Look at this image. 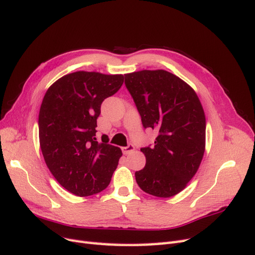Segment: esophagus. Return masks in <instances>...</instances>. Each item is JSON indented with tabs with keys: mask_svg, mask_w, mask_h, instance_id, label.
Masks as SVG:
<instances>
[{
	"mask_svg": "<svg viewBox=\"0 0 255 255\" xmlns=\"http://www.w3.org/2000/svg\"><path fill=\"white\" fill-rule=\"evenodd\" d=\"M134 150H135V146L132 143H129L127 146H123V148H122L123 154H129V153H132Z\"/></svg>",
	"mask_w": 255,
	"mask_h": 255,
	"instance_id": "obj_1",
	"label": "esophagus"
}]
</instances>
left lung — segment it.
<instances>
[{
    "label": "left lung",
    "mask_w": 255,
    "mask_h": 255,
    "mask_svg": "<svg viewBox=\"0 0 255 255\" xmlns=\"http://www.w3.org/2000/svg\"><path fill=\"white\" fill-rule=\"evenodd\" d=\"M144 128L158 133L153 146L140 151L145 166L135 172L144 192L170 198L183 190L198 171L205 151V115L188 84L165 70L125 74Z\"/></svg>",
    "instance_id": "left-lung-1"
}]
</instances>
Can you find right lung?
I'll return each mask as SVG.
<instances>
[{"mask_svg": "<svg viewBox=\"0 0 255 255\" xmlns=\"http://www.w3.org/2000/svg\"><path fill=\"white\" fill-rule=\"evenodd\" d=\"M123 84L122 74L78 71L54 83L42 100L38 126L42 155L56 181L71 194L87 197L111 183L122 152L98 141L101 104Z\"/></svg>", "mask_w": 255, "mask_h": 255, "instance_id": "right-lung-1", "label": "right lung"}]
</instances>
